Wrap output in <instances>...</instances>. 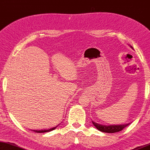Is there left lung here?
<instances>
[{
    "instance_id": "8db88e82",
    "label": "left lung",
    "mask_w": 150,
    "mask_h": 150,
    "mask_svg": "<svg viewBox=\"0 0 150 150\" xmlns=\"http://www.w3.org/2000/svg\"><path fill=\"white\" fill-rule=\"evenodd\" d=\"M131 48H133V47L131 46ZM92 123L96 127V128L98 129L100 131H102V132H104V133H114L119 132V131H122V129L125 128L127 126H128L129 125H130L131 122H129V123L125 124V125H100L93 121H92Z\"/></svg>"
}]
</instances>
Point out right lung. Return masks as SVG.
I'll return each instance as SVG.
<instances>
[{"mask_svg":"<svg viewBox=\"0 0 150 150\" xmlns=\"http://www.w3.org/2000/svg\"><path fill=\"white\" fill-rule=\"evenodd\" d=\"M59 125H57V126L56 127H52V128H50V129H42V130H33V131H34V132H35V133H46V132H49V131H52V130H54V129H55L56 128H57V127H59Z\"/></svg>","mask_w":150,"mask_h":150,"instance_id":"obj_1","label":"right lung"}]
</instances>
